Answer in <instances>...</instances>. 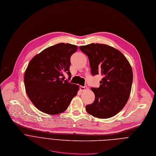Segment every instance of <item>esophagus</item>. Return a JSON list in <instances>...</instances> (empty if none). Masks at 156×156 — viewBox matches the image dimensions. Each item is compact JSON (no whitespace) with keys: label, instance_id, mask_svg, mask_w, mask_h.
<instances>
[{"label":"esophagus","instance_id":"1","mask_svg":"<svg viewBox=\"0 0 156 156\" xmlns=\"http://www.w3.org/2000/svg\"><path fill=\"white\" fill-rule=\"evenodd\" d=\"M88 89V88L87 87H83V86H80V91H84L85 90H87Z\"/></svg>","mask_w":156,"mask_h":156}]
</instances>
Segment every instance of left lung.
Wrapping results in <instances>:
<instances>
[{
  "label": "left lung",
  "mask_w": 156,
  "mask_h": 156,
  "mask_svg": "<svg viewBox=\"0 0 156 156\" xmlns=\"http://www.w3.org/2000/svg\"><path fill=\"white\" fill-rule=\"evenodd\" d=\"M89 59L93 76L101 74L97 88H91L95 98L86 106L87 112L100 119L112 117L126 105L132 90L133 72L128 59L117 49L92 43L79 47Z\"/></svg>",
  "instance_id": "obj_1"
}]
</instances>
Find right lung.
I'll return each instance as SVG.
<instances>
[{"mask_svg":"<svg viewBox=\"0 0 156 156\" xmlns=\"http://www.w3.org/2000/svg\"><path fill=\"white\" fill-rule=\"evenodd\" d=\"M77 50V45L59 43L30 61L24 73V86L29 100L39 111L50 115L63 112L77 95L79 85L61 78L65 73L71 77L70 59Z\"/></svg>","mask_w":156,"mask_h":156,"instance_id":"right-lung-1","label":"right lung"}]
</instances>
